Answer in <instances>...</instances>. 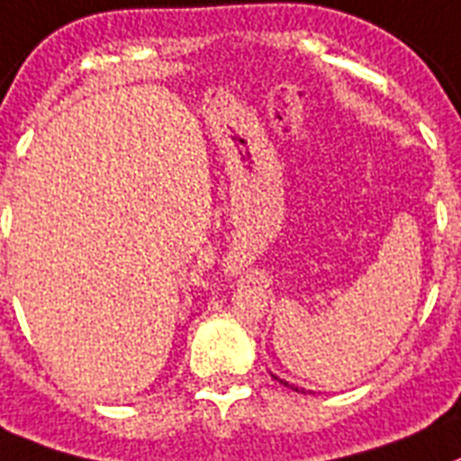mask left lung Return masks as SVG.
Wrapping results in <instances>:
<instances>
[{
    "instance_id": "obj_1",
    "label": "left lung",
    "mask_w": 461,
    "mask_h": 461,
    "mask_svg": "<svg viewBox=\"0 0 461 461\" xmlns=\"http://www.w3.org/2000/svg\"><path fill=\"white\" fill-rule=\"evenodd\" d=\"M273 376H276V375H273ZM276 379H277V376H276ZM277 382H280V384H285V386H290V389L299 391V393H306V391H303V389H299V386H294V384H290V382H285V379H277Z\"/></svg>"
}]
</instances>
